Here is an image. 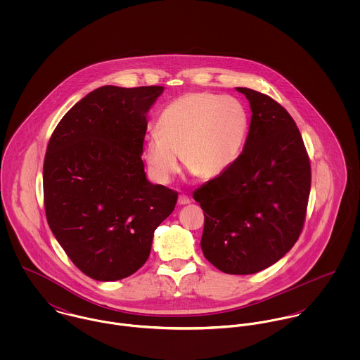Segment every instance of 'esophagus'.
Returning <instances> with one entry per match:
<instances>
[{"instance_id":"1","label":"esophagus","mask_w":360,"mask_h":360,"mask_svg":"<svg viewBox=\"0 0 360 360\" xmlns=\"http://www.w3.org/2000/svg\"><path fill=\"white\" fill-rule=\"evenodd\" d=\"M179 204L180 205H188V204H191V198L186 194H180L179 195Z\"/></svg>"}]
</instances>
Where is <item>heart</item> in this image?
Returning a JSON list of instances; mask_svg holds the SVG:
<instances>
[{
    "mask_svg": "<svg viewBox=\"0 0 360 360\" xmlns=\"http://www.w3.org/2000/svg\"><path fill=\"white\" fill-rule=\"evenodd\" d=\"M158 130L144 146L153 180L167 184L179 172V155L194 174L212 179L226 172L243 153L250 112L234 96L187 93L162 110Z\"/></svg>",
    "mask_w": 360,
    "mask_h": 360,
    "instance_id": "b5f03b06",
    "label": "heart"
}]
</instances>
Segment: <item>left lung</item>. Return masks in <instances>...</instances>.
<instances>
[{
  "mask_svg": "<svg viewBox=\"0 0 360 360\" xmlns=\"http://www.w3.org/2000/svg\"><path fill=\"white\" fill-rule=\"evenodd\" d=\"M252 117L244 150L193 194L204 210L201 248L227 274L257 273L298 241L310 193L309 155L291 115L271 97L237 87Z\"/></svg>",
  "mask_w": 360,
  "mask_h": 360,
  "instance_id": "obj_1",
  "label": "left lung"
}]
</instances>
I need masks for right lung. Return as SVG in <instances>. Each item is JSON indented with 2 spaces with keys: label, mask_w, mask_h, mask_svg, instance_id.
<instances>
[{
  "label": "right lung",
  "mask_w": 360,
  "mask_h": 360,
  "mask_svg": "<svg viewBox=\"0 0 360 360\" xmlns=\"http://www.w3.org/2000/svg\"><path fill=\"white\" fill-rule=\"evenodd\" d=\"M162 91L100 87L68 110L49 141L47 221L75 266L94 280L136 273L177 202L176 191L147 180L141 159L147 113Z\"/></svg>",
  "instance_id": "1"
}]
</instances>
